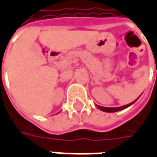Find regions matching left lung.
Here are the masks:
<instances>
[{
	"mask_svg": "<svg viewBox=\"0 0 157 157\" xmlns=\"http://www.w3.org/2000/svg\"><path fill=\"white\" fill-rule=\"evenodd\" d=\"M138 98H137V99H138ZM137 99H136V100H137ZM136 100L133 101V102H132V103H130V104L125 105V106H118V107H106V106H98V105H97V107L98 108V109H100L101 111H104V112H107V113H114V112H118V111L124 110V109H125V108H127V107H129L130 106H132L134 102H136Z\"/></svg>",
	"mask_w": 157,
	"mask_h": 157,
	"instance_id": "left-lung-1",
	"label": "left lung"
}]
</instances>
